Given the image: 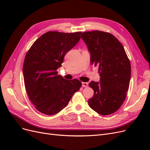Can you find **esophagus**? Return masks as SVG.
I'll return each mask as SVG.
<instances>
[{
  "mask_svg": "<svg viewBox=\"0 0 150 150\" xmlns=\"http://www.w3.org/2000/svg\"><path fill=\"white\" fill-rule=\"evenodd\" d=\"M82 86L83 87H84V88H87L88 86V83H82Z\"/></svg>",
  "mask_w": 150,
  "mask_h": 150,
  "instance_id": "esophagus-1",
  "label": "esophagus"
}]
</instances>
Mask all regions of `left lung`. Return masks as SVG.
Wrapping results in <instances>:
<instances>
[{
    "label": "left lung",
    "instance_id": "left-lung-1",
    "mask_svg": "<svg viewBox=\"0 0 150 150\" xmlns=\"http://www.w3.org/2000/svg\"><path fill=\"white\" fill-rule=\"evenodd\" d=\"M81 38L91 54V64L99 67L100 83L91 81L93 96L90 108L98 114L110 115L125 100L131 78V64L125 50L112 34L100 30L83 33Z\"/></svg>",
    "mask_w": 150,
    "mask_h": 150
}]
</instances>
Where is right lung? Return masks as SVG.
<instances>
[{"label": "right lung", "mask_w": 150, "mask_h": 150, "mask_svg": "<svg viewBox=\"0 0 150 150\" xmlns=\"http://www.w3.org/2000/svg\"><path fill=\"white\" fill-rule=\"evenodd\" d=\"M81 34L49 31L40 36L26 54L23 64L26 93L36 110L43 114L60 112L82 86L79 80L67 81L57 71Z\"/></svg>", "instance_id": "right-lung-1"}]
</instances>
